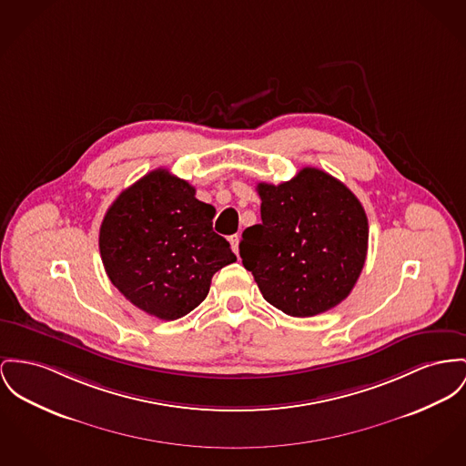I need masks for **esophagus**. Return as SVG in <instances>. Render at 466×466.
I'll list each match as a JSON object with an SVG mask.
<instances>
[{
  "mask_svg": "<svg viewBox=\"0 0 466 466\" xmlns=\"http://www.w3.org/2000/svg\"><path fill=\"white\" fill-rule=\"evenodd\" d=\"M229 244H231V248H233V252H235V254H238V246H240V237H238V235H233V237H229Z\"/></svg>",
  "mask_w": 466,
  "mask_h": 466,
  "instance_id": "esophagus-1",
  "label": "esophagus"
}]
</instances>
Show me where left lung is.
Here are the masks:
<instances>
[{"label":"left lung","instance_id":"obj_1","mask_svg":"<svg viewBox=\"0 0 466 466\" xmlns=\"http://www.w3.org/2000/svg\"><path fill=\"white\" fill-rule=\"evenodd\" d=\"M256 188L261 224L242 233L240 258L265 300L297 318L341 304L368 256L370 226L357 196L316 167Z\"/></svg>","mask_w":466,"mask_h":466}]
</instances>
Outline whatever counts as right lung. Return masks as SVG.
<instances>
[{"label": "right lung", "mask_w": 466, "mask_h": 466, "mask_svg": "<svg viewBox=\"0 0 466 466\" xmlns=\"http://www.w3.org/2000/svg\"><path fill=\"white\" fill-rule=\"evenodd\" d=\"M216 208L196 188L156 169L113 201L98 248L107 278L127 300L158 319H178L208 295L214 274L237 261L212 228Z\"/></svg>", "instance_id": "obj_1"}]
</instances>
